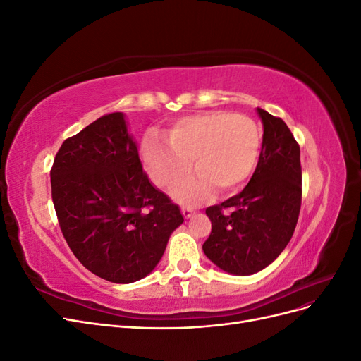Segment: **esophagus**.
<instances>
[{"label":"esophagus","instance_id":"34e87169","mask_svg":"<svg viewBox=\"0 0 361 361\" xmlns=\"http://www.w3.org/2000/svg\"><path fill=\"white\" fill-rule=\"evenodd\" d=\"M192 214H194V211L191 209V207L182 206V215H183L185 218H191V216H192Z\"/></svg>","mask_w":361,"mask_h":361}]
</instances>
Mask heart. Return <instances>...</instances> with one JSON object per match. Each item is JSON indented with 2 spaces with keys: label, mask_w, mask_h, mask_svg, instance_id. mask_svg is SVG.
Listing matches in <instances>:
<instances>
[{
  "label": "heart",
  "mask_w": 361,
  "mask_h": 361,
  "mask_svg": "<svg viewBox=\"0 0 361 361\" xmlns=\"http://www.w3.org/2000/svg\"><path fill=\"white\" fill-rule=\"evenodd\" d=\"M262 146V133L253 120L226 111H209L179 118L169 133V141L147 135L141 158L157 187L166 188L191 167V176L173 187L182 203L197 204L216 187L232 191L253 173Z\"/></svg>",
  "instance_id": "heart-1"
}]
</instances>
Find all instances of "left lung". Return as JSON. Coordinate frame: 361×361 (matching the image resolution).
Listing matches in <instances>:
<instances>
[{
	"label": "left lung",
	"instance_id": "obj_1",
	"mask_svg": "<svg viewBox=\"0 0 361 361\" xmlns=\"http://www.w3.org/2000/svg\"><path fill=\"white\" fill-rule=\"evenodd\" d=\"M264 140L247 187L209 206L212 223L203 244L207 259L226 272L250 276L267 268L289 244L301 207L300 146L280 117L257 108Z\"/></svg>",
	"mask_w": 361,
	"mask_h": 361
}]
</instances>
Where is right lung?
I'll return each instance as SVG.
<instances>
[{"label":"right lung","mask_w":361,"mask_h":361,"mask_svg":"<svg viewBox=\"0 0 361 361\" xmlns=\"http://www.w3.org/2000/svg\"><path fill=\"white\" fill-rule=\"evenodd\" d=\"M51 191L75 257L113 283L150 274L183 223L179 206L143 171L122 113L105 114L63 141L51 169Z\"/></svg>","instance_id":"1"}]
</instances>
